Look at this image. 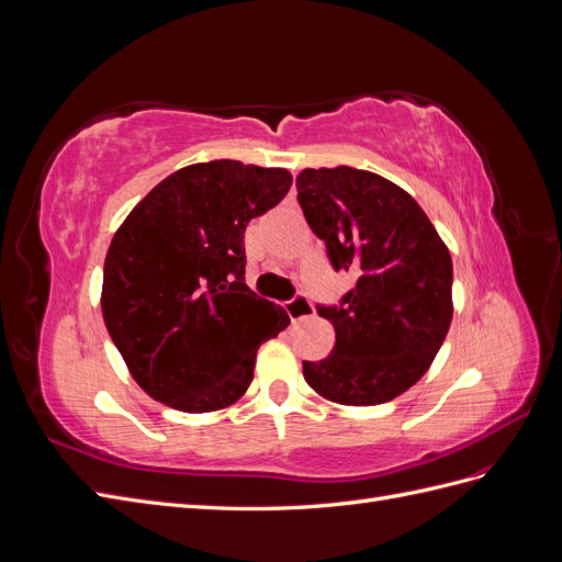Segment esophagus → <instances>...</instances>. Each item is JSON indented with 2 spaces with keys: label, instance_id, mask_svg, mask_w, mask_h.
I'll list each match as a JSON object with an SVG mask.
<instances>
[{
  "label": "esophagus",
  "instance_id": "1",
  "mask_svg": "<svg viewBox=\"0 0 562 562\" xmlns=\"http://www.w3.org/2000/svg\"><path fill=\"white\" fill-rule=\"evenodd\" d=\"M285 314L291 316L293 323H295V321H302V318H307V316L314 314V304H312V300H310L307 295L297 293L293 300L285 302Z\"/></svg>",
  "mask_w": 562,
  "mask_h": 562
}]
</instances>
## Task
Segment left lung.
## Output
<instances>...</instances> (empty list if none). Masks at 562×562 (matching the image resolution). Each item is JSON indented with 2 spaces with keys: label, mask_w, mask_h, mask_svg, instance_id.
Returning <instances> with one entry per match:
<instances>
[{
  "label": "left lung",
  "mask_w": 562,
  "mask_h": 562,
  "mask_svg": "<svg viewBox=\"0 0 562 562\" xmlns=\"http://www.w3.org/2000/svg\"><path fill=\"white\" fill-rule=\"evenodd\" d=\"M300 209L330 267L356 285L318 304L335 328L328 359L302 361L307 384L342 405H380L424 372L452 321V260L431 220L398 184L359 168H304Z\"/></svg>",
  "instance_id": "1"
}]
</instances>
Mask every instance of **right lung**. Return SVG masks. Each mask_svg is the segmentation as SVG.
I'll use <instances>...</instances> for the list:
<instances>
[{"mask_svg":"<svg viewBox=\"0 0 562 562\" xmlns=\"http://www.w3.org/2000/svg\"><path fill=\"white\" fill-rule=\"evenodd\" d=\"M285 168L220 159L161 180L110 244L103 318L133 380L182 413L244 396L291 318L246 285L244 232L291 190Z\"/></svg>","mask_w":562,"mask_h":562,"instance_id":"add662e5","label":"right lung"}]
</instances>
